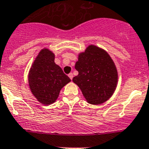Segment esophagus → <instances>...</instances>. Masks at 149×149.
Instances as JSON below:
<instances>
[{
  "mask_svg": "<svg viewBox=\"0 0 149 149\" xmlns=\"http://www.w3.org/2000/svg\"><path fill=\"white\" fill-rule=\"evenodd\" d=\"M68 76H69V78H70V79L72 80V79H73V74L72 73H70L68 74Z\"/></svg>",
  "mask_w": 149,
  "mask_h": 149,
  "instance_id": "1",
  "label": "esophagus"
}]
</instances>
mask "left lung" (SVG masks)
Wrapping results in <instances>:
<instances>
[{
	"label": "left lung",
	"mask_w": 149,
	"mask_h": 149,
	"mask_svg": "<svg viewBox=\"0 0 149 149\" xmlns=\"http://www.w3.org/2000/svg\"><path fill=\"white\" fill-rule=\"evenodd\" d=\"M75 68L79 75L73 77L84 97L89 104H100L109 100L118 84V71L109 54L94 45H89L79 55Z\"/></svg>",
	"instance_id": "obj_1"
}]
</instances>
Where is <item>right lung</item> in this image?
Returning <instances> with one entry per match:
<instances>
[{
	"label": "right lung",
	"mask_w": 149,
	"mask_h": 149,
	"mask_svg": "<svg viewBox=\"0 0 149 149\" xmlns=\"http://www.w3.org/2000/svg\"><path fill=\"white\" fill-rule=\"evenodd\" d=\"M28 79L33 95L45 105L55 102L61 88L70 81L62 68L55 64L54 53L46 48L42 49L34 60Z\"/></svg>",
	"instance_id": "obj_1"
}]
</instances>
